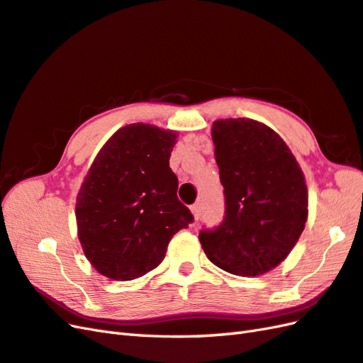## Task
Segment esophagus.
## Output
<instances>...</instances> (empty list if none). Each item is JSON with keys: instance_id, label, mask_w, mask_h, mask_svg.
<instances>
[{"instance_id": "esophagus-1", "label": "esophagus", "mask_w": 363, "mask_h": 363, "mask_svg": "<svg viewBox=\"0 0 363 363\" xmlns=\"http://www.w3.org/2000/svg\"><path fill=\"white\" fill-rule=\"evenodd\" d=\"M190 210H191V213H193V216H194V220H198L199 219V216H201V203H193V206L190 207Z\"/></svg>"}]
</instances>
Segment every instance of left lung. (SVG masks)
<instances>
[{
  "label": "left lung",
  "mask_w": 363,
  "mask_h": 363,
  "mask_svg": "<svg viewBox=\"0 0 363 363\" xmlns=\"http://www.w3.org/2000/svg\"><path fill=\"white\" fill-rule=\"evenodd\" d=\"M211 138L224 187L218 227L199 231L210 261L239 276L273 270L291 252L308 216V190L286 144L253 119H220Z\"/></svg>",
  "instance_id": "obj_1"
}]
</instances>
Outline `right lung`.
Wrapping results in <instances>:
<instances>
[{"mask_svg":"<svg viewBox=\"0 0 363 363\" xmlns=\"http://www.w3.org/2000/svg\"><path fill=\"white\" fill-rule=\"evenodd\" d=\"M173 132L130 124L93 161L77 199L78 236L96 270L115 281L152 272L173 235L193 222L170 169Z\"/></svg>","mask_w":363,"mask_h":363,"instance_id":"obj_1","label":"right lung"}]
</instances>
